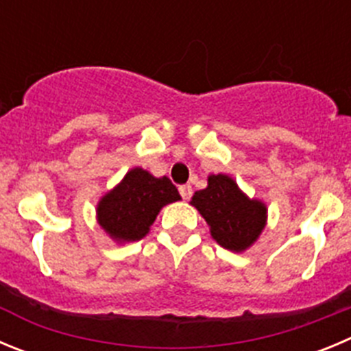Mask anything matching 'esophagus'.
<instances>
[{
    "label": "esophagus",
    "mask_w": 351,
    "mask_h": 351,
    "mask_svg": "<svg viewBox=\"0 0 351 351\" xmlns=\"http://www.w3.org/2000/svg\"><path fill=\"white\" fill-rule=\"evenodd\" d=\"M179 193H181V197L184 198V200H189L193 195V188L189 184H184V186H179Z\"/></svg>",
    "instance_id": "obj_1"
}]
</instances>
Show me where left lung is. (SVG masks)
<instances>
[{
  "mask_svg": "<svg viewBox=\"0 0 351 351\" xmlns=\"http://www.w3.org/2000/svg\"><path fill=\"white\" fill-rule=\"evenodd\" d=\"M189 204L207 221L212 239L231 252L250 249L268 221L265 202L247 197L226 173H210L207 188L195 191Z\"/></svg>",
  "mask_w": 351,
  "mask_h": 351,
  "instance_id": "8db88e82",
  "label": "left lung"
}]
</instances>
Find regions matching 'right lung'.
Returning <instances> with one entry per match:
<instances>
[{
    "label": "right lung",
    "instance_id": "1",
    "mask_svg": "<svg viewBox=\"0 0 351 351\" xmlns=\"http://www.w3.org/2000/svg\"><path fill=\"white\" fill-rule=\"evenodd\" d=\"M178 200H181L179 191L169 178H154L147 170L134 167L102 195L95 217L109 239L121 245L144 239L160 210Z\"/></svg>",
    "mask_w": 351,
    "mask_h": 351
}]
</instances>
